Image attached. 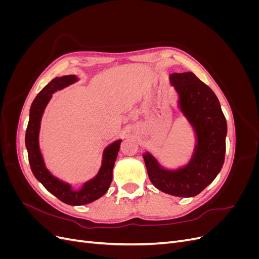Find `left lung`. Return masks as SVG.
<instances>
[{
  "mask_svg": "<svg viewBox=\"0 0 259 259\" xmlns=\"http://www.w3.org/2000/svg\"><path fill=\"white\" fill-rule=\"evenodd\" d=\"M177 106L191 126L195 144L184 166L166 168L150 152L143 154L151 183L175 197L199 194L219 174L225 161L227 122L215 93L192 72L171 73Z\"/></svg>",
  "mask_w": 259,
  "mask_h": 259,
  "instance_id": "left-lung-1",
  "label": "left lung"
}]
</instances>
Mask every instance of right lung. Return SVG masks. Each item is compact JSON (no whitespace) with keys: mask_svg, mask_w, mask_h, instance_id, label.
Returning a JSON list of instances; mask_svg holds the SVG:
<instances>
[{"mask_svg":"<svg viewBox=\"0 0 259 259\" xmlns=\"http://www.w3.org/2000/svg\"><path fill=\"white\" fill-rule=\"evenodd\" d=\"M77 81L79 77L74 74L55 77L37 94L30 108L29 123L25 138L29 163L34 177L46 188V190L69 205L89 204L103 197L108 191L112 182V170L122 142V139H116L104 149L101 166L98 173L95 177L85 182L79 189H74L71 184L54 176L46 167L38 144L43 113L55 92L65 89Z\"/></svg>","mask_w":259,"mask_h":259,"instance_id":"obj_1","label":"right lung"}]
</instances>
